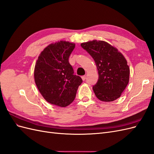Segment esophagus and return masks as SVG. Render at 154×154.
Instances as JSON below:
<instances>
[{"label":"esophagus","instance_id":"34e87169","mask_svg":"<svg viewBox=\"0 0 154 154\" xmlns=\"http://www.w3.org/2000/svg\"><path fill=\"white\" fill-rule=\"evenodd\" d=\"M82 78L83 81H85V79H86V76H82Z\"/></svg>","mask_w":154,"mask_h":154}]
</instances>
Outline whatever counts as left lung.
Returning <instances> with one entry per match:
<instances>
[{"label":"left lung","instance_id":"8db88e82","mask_svg":"<svg viewBox=\"0 0 154 154\" xmlns=\"http://www.w3.org/2000/svg\"><path fill=\"white\" fill-rule=\"evenodd\" d=\"M81 46L94 59L98 71L92 87L96 96L106 102L119 98L129 82L130 68L124 56L105 41H89Z\"/></svg>","mask_w":154,"mask_h":154}]
</instances>
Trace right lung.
<instances>
[{"instance_id": "1", "label": "right lung", "mask_w": 154, "mask_h": 154, "mask_svg": "<svg viewBox=\"0 0 154 154\" xmlns=\"http://www.w3.org/2000/svg\"><path fill=\"white\" fill-rule=\"evenodd\" d=\"M75 44L60 41L49 44L36 62L34 77L37 88L49 103L61 107L71 104L82 79L74 74L69 58Z\"/></svg>"}]
</instances>
